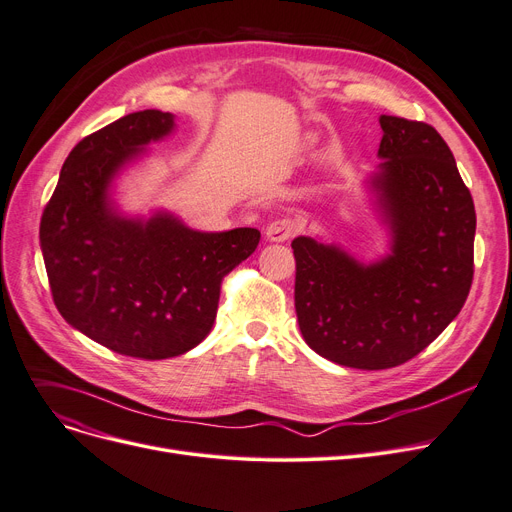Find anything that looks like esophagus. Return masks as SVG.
<instances>
[{
    "instance_id": "1",
    "label": "esophagus",
    "mask_w": 512,
    "mask_h": 512,
    "mask_svg": "<svg viewBox=\"0 0 512 512\" xmlns=\"http://www.w3.org/2000/svg\"><path fill=\"white\" fill-rule=\"evenodd\" d=\"M299 228L301 226L295 219L280 217V219H274L272 224H268V228H265V238L270 242H286L288 238H293L299 232Z\"/></svg>"
}]
</instances>
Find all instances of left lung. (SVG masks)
<instances>
[{"mask_svg":"<svg viewBox=\"0 0 512 512\" xmlns=\"http://www.w3.org/2000/svg\"><path fill=\"white\" fill-rule=\"evenodd\" d=\"M379 163L366 180L389 251L372 261L297 236L295 309L305 343L360 370L412 360L460 314L473 282L475 205L454 154L420 121L379 117Z\"/></svg>","mask_w":512,"mask_h":512,"instance_id":"obj_1","label":"left lung"}]
</instances>
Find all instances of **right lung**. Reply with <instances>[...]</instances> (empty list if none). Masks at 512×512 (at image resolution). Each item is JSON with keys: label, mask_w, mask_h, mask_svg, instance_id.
I'll list each match as a JSON object with an SVG mask.
<instances>
[{"label": "right lung", "mask_w": 512, "mask_h": 512, "mask_svg": "<svg viewBox=\"0 0 512 512\" xmlns=\"http://www.w3.org/2000/svg\"><path fill=\"white\" fill-rule=\"evenodd\" d=\"M175 131V115L140 110L83 138L43 211L39 244L60 316L121 355L165 360L201 343L221 278L259 244V230L201 232L167 209L127 213L117 182Z\"/></svg>", "instance_id": "right-lung-1"}]
</instances>
